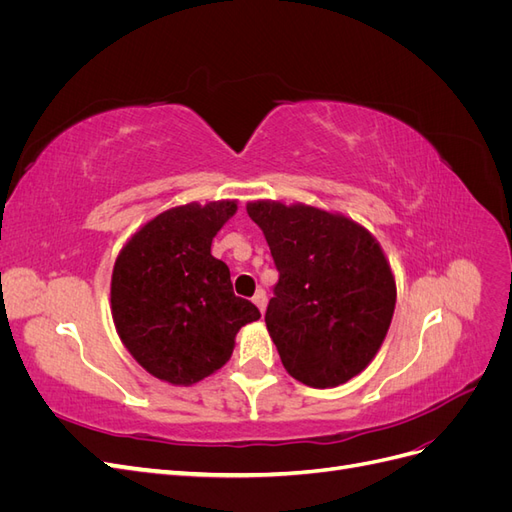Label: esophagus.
Returning a JSON list of instances; mask_svg holds the SVG:
<instances>
[{
	"label": "esophagus",
	"mask_w": 512,
	"mask_h": 512,
	"mask_svg": "<svg viewBox=\"0 0 512 512\" xmlns=\"http://www.w3.org/2000/svg\"><path fill=\"white\" fill-rule=\"evenodd\" d=\"M254 305L260 309V312H265V309H267V294H265V290H256V294H254Z\"/></svg>",
	"instance_id": "esophagus-1"
}]
</instances>
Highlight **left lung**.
I'll return each mask as SVG.
<instances>
[{
  "mask_svg": "<svg viewBox=\"0 0 512 512\" xmlns=\"http://www.w3.org/2000/svg\"><path fill=\"white\" fill-rule=\"evenodd\" d=\"M280 280L265 322L292 378L331 389L380 350L395 312V277L380 243L342 213L277 200L247 203Z\"/></svg>",
  "mask_w": 512,
  "mask_h": 512,
  "instance_id": "8db88e82",
  "label": "left lung"
}]
</instances>
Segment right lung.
I'll return each instance as SVG.
<instances>
[{
    "label": "right lung",
    "mask_w": 512,
    "mask_h": 512,
    "mask_svg": "<svg viewBox=\"0 0 512 512\" xmlns=\"http://www.w3.org/2000/svg\"><path fill=\"white\" fill-rule=\"evenodd\" d=\"M237 200L181 205L149 220L123 245L111 280V312L123 346L151 376L190 386L230 359L235 335L260 318L235 297L211 241Z\"/></svg>",
    "instance_id": "add662e5"
}]
</instances>
